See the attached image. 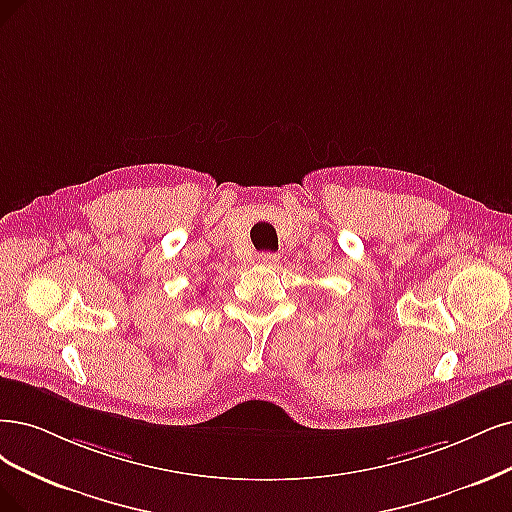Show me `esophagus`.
<instances>
[{"instance_id":"esophagus-1","label":"esophagus","mask_w":512,"mask_h":512,"mask_svg":"<svg viewBox=\"0 0 512 512\" xmlns=\"http://www.w3.org/2000/svg\"><path fill=\"white\" fill-rule=\"evenodd\" d=\"M257 261L261 263V266H276V263L280 261V257L276 253H259Z\"/></svg>"}]
</instances>
